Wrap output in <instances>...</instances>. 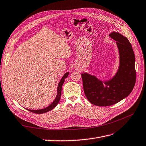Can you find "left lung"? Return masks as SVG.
<instances>
[{
    "mask_svg": "<svg viewBox=\"0 0 146 146\" xmlns=\"http://www.w3.org/2000/svg\"><path fill=\"white\" fill-rule=\"evenodd\" d=\"M109 36L116 41L119 64L117 72L108 80H101L96 76L82 74L83 90L90 102L99 107L116 104L129 96L136 82L135 56L132 46L125 36L117 32Z\"/></svg>",
    "mask_w": 146,
    "mask_h": 146,
    "instance_id": "obj_1",
    "label": "left lung"
}]
</instances>
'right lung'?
<instances>
[{"mask_svg": "<svg viewBox=\"0 0 146 146\" xmlns=\"http://www.w3.org/2000/svg\"><path fill=\"white\" fill-rule=\"evenodd\" d=\"M68 76H69V72H67L64 74V76L62 77V78H61L60 82L58 83V86H57V90H56L57 94L56 96V98H55V100L53 101V102L50 105H48V107H47L44 108L39 109V110H30V109H27V108H25V109L29 110V111H32L33 113H37V114L45 113H47L49 111H51L52 109H54L56 107V106L58 105L59 101L60 100V97L61 95V88H62V86L64 82L65 78H67Z\"/></svg>", "mask_w": 146, "mask_h": 146, "instance_id": "obj_1", "label": "right lung"}]
</instances>
